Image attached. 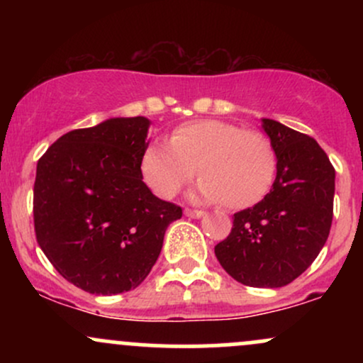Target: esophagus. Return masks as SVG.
<instances>
[{
  "instance_id": "34e87169",
  "label": "esophagus",
  "mask_w": 363,
  "mask_h": 363,
  "mask_svg": "<svg viewBox=\"0 0 363 363\" xmlns=\"http://www.w3.org/2000/svg\"><path fill=\"white\" fill-rule=\"evenodd\" d=\"M184 215L189 216V218H201V216H205L201 210H191V208H186Z\"/></svg>"
}]
</instances>
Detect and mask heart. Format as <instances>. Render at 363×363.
<instances>
[{
    "label": "heart",
    "instance_id": "1",
    "mask_svg": "<svg viewBox=\"0 0 363 363\" xmlns=\"http://www.w3.org/2000/svg\"><path fill=\"white\" fill-rule=\"evenodd\" d=\"M203 179L191 196L225 206L256 205L269 191L277 155L264 135L216 119L194 121L174 129L170 145L153 141L141 157L145 182L160 198L176 196L194 177Z\"/></svg>",
    "mask_w": 363,
    "mask_h": 363
}]
</instances>
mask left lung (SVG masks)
I'll use <instances>...</instances> for the list:
<instances>
[{
	"label": "left lung",
	"mask_w": 363,
	"mask_h": 363,
	"mask_svg": "<svg viewBox=\"0 0 363 363\" xmlns=\"http://www.w3.org/2000/svg\"><path fill=\"white\" fill-rule=\"evenodd\" d=\"M261 123L277 155V179L257 205L234 215L215 256L242 285L280 289L301 277L326 244L335 169L314 138L278 121Z\"/></svg>",
	"instance_id": "8db88e82"
}]
</instances>
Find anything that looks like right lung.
<instances>
[{
    "instance_id": "1",
    "label": "right lung",
    "mask_w": 363,
    "mask_h": 363,
    "mask_svg": "<svg viewBox=\"0 0 363 363\" xmlns=\"http://www.w3.org/2000/svg\"><path fill=\"white\" fill-rule=\"evenodd\" d=\"M150 119L111 118L73 129L37 162L35 237L65 280L95 295L129 291L148 277L181 206L143 182Z\"/></svg>"
}]
</instances>
